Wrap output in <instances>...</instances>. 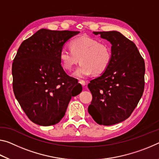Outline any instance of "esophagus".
I'll use <instances>...</instances> for the list:
<instances>
[{
	"label": "esophagus",
	"instance_id": "1",
	"mask_svg": "<svg viewBox=\"0 0 159 159\" xmlns=\"http://www.w3.org/2000/svg\"><path fill=\"white\" fill-rule=\"evenodd\" d=\"M79 83L80 85H83V86H85V85H86V83H85L84 80H80L79 81Z\"/></svg>",
	"mask_w": 159,
	"mask_h": 159
}]
</instances>
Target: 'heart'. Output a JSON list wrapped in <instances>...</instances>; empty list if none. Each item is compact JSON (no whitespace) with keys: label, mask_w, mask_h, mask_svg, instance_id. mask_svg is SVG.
I'll return each mask as SVG.
<instances>
[{"label":"heart","mask_w":159,"mask_h":159,"mask_svg":"<svg viewBox=\"0 0 159 159\" xmlns=\"http://www.w3.org/2000/svg\"><path fill=\"white\" fill-rule=\"evenodd\" d=\"M59 59L66 70H71L80 60L81 64L73 73V76L77 79H84L92 74L98 75L103 74L111 64L112 47L91 37H78L70 42V47L61 48Z\"/></svg>","instance_id":"obj_1"}]
</instances>
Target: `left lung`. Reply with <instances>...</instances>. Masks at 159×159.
<instances>
[{
  "label": "left lung",
  "mask_w": 159,
  "mask_h": 159,
  "mask_svg": "<svg viewBox=\"0 0 159 159\" xmlns=\"http://www.w3.org/2000/svg\"><path fill=\"white\" fill-rule=\"evenodd\" d=\"M112 44V59L108 69L88 85L92 93L89 112L105 126L127 120L144 89L145 64L134 42L117 31L93 32Z\"/></svg>",
  "instance_id": "left-lung-1"
}]
</instances>
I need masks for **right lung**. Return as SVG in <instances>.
<instances>
[{"label": "right lung", "mask_w": 159, "mask_h": 159, "mask_svg": "<svg viewBox=\"0 0 159 159\" xmlns=\"http://www.w3.org/2000/svg\"><path fill=\"white\" fill-rule=\"evenodd\" d=\"M77 31L41 29L22 42L12 66L16 99L32 122L50 126L59 122L73 96L82 91L78 80L68 75L59 52Z\"/></svg>", "instance_id": "1"}]
</instances>
